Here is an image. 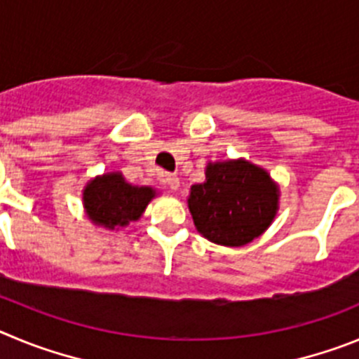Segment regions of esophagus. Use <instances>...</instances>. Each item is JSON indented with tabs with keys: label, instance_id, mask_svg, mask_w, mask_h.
Returning <instances> with one entry per match:
<instances>
[{
	"label": "esophagus",
	"instance_id": "34e87169",
	"mask_svg": "<svg viewBox=\"0 0 359 359\" xmlns=\"http://www.w3.org/2000/svg\"><path fill=\"white\" fill-rule=\"evenodd\" d=\"M163 184L166 189H170V191H177L180 187V180L177 175H172V173H166V175H163Z\"/></svg>",
	"mask_w": 359,
	"mask_h": 359
}]
</instances>
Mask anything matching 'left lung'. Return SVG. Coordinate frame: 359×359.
<instances>
[{"instance_id":"8db88e82","label":"left lung","mask_w":359,"mask_h":359,"mask_svg":"<svg viewBox=\"0 0 359 359\" xmlns=\"http://www.w3.org/2000/svg\"><path fill=\"white\" fill-rule=\"evenodd\" d=\"M279 184L247 159L208 163L205 180L193 184L187 208L205 240L245 247L259 238L279 211Z\"/></svg>"}]
</instances>
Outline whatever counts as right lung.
Listing matches in <instances>:
<instances>
[{
    "instance_id": "right-lung-1",
    "label": "right lung",
    "mask_w": 359,
    "mask_h": 359,
    "mask_svg": "<svg viewBox=\"0 0 359 359\" xmlns=\"http://www.w3.org/2000/svg\"><path fill=\"white\" fill-rule=\"evenodd\" d=\"M156 196V187L134 186L121 172H109L83 186L82 205L93 225L119 232L137 222Z\"/></svg>"
}]
</instances>
